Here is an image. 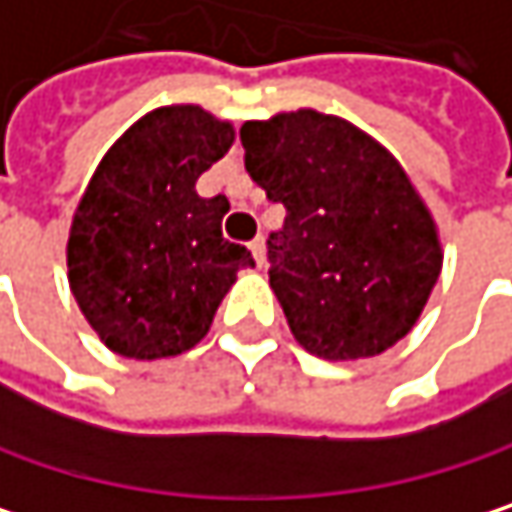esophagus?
Instances as JSON below:
<instances>
[{
	"mask_svg": "<svg viewBox=\"0 0 512 512\" xmlns=\"http://www.w3.org/2000/svg\"><path fill=\"white\" fill-rule=\"evenodd\" d=\"M248 248L254 254V261H258V267H264V261H267V239L264 236H254Z\"/></svg>",
	"mask_w": 512,
	"mask_h": 512,
	"instance_id": "esophagus-1",
	"label": "esophagus"
}]
</instances>
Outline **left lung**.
I'll return each mask as SVG.
<instances>
[{"label": "left lung", "mask_w": 512, "mask_h": 512, "mask_svg": "<svg viewBox=\"0 0 512 512\" xmlns=\"http://www.w3.org/2000/svg\"><path fill=\"white\" fill-rule=\"evenodd\" d=\"M245 170L288 209L270 288L321 360L378 357L411 333L441 276L435 218L405 167L348 119L294 110L239 128Z\"/></svg>", "instance_id": "1"}]
</instances>
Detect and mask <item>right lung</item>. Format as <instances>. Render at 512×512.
<instances>
[{
    "label": "right lung",
    "instance_id": "obj_1",
    "mask_svg": "<svg viewBox=\"0 0 512 512\" xmlns=\"http://www.w3.org/2000/svg\"><path fill=\"white\" fill-rule=\"evenodd\" d=\"M233 146V125L197 104L140 116L95 167L68 233V285L98 339L128 360L191 351L242 267L221 236L227 197L194 182Z\"/></svg>",
    "mask_w": 512,
    "mask_h": 512
}]
</instances>
